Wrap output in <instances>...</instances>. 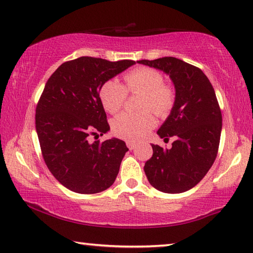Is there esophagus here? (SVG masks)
I'll list each match as a JSON object with an SVG mask.
<instances>
[{
    "label": "esophagus",
    "instance_id": "obj_1",
    "mask_svg": "<svg viewBox=\"0 0 253 253\" xmlns=\"http://www.w3.org/2000/svg\"><path fill=\"white\" fill-rule=\"evenodd\" d=\"M127 147H128V148H129L130 150H132V149L136 148V144H135L134 141H127Z\"/></svg>",
    "mask_w": 253,
    "mask_h": 253
}]
</instances>
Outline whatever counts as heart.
Here are the masks:
<instances>
[{"label":"heart","mask_w":253,"mask_h":253,"mask_svg":"<svg viewBox=\"0 0 253 253\" xmlns=\"http://www.w3.org/2000/svg\"><path fill=\"white\" fill-rule=\"evenodd\" d=\"M126 87L116 80H109L100 87L99 97L104 108L116 113L123 107L130 93H141L140 113H122L114 118V134L123 139L136 141L145 136L155 125V117L149 109L158 114H167L174 102V93L170 86L164 84V77L158 71L150 67H138L124 77Z\"/></svg>","instance_id":"1"}]
</instances>
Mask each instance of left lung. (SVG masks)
<instances>
[{
    "instance_id": "1",
    "label": "left lung",
    "mask_w": 253,
    "mask_h": 253,
    "mask_svg": "<svg viewBox=\"0 0 253 253\" xmlns=\"http://www.w3.org/2000/svg\"><path fill=\"white\" fill-rule=\"evenodd\" d=\"M138 64L164 72L174 86L173 106L157 131L160 138L174 141L170 149L151 145L153 157L144 170L157 190L181 194L206 176L217 157L222 116L214 89L203 71L176 57Z\"/></svg>"
}]
</instances>
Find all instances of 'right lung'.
Here are the masks:
<instances>
[{"instance_id":"add662e5","label":"right lung","mask_w":253,"mask_h":253,"mask_svg":"<svg viewBox=\"0 0 253 253\" xmlns=\"http://www.w3.org/2000/svg\"><path fill=\"white\" fill-rule=\"evenodd\" d=\"M135 61L109 62L82 56L63 63L49 77L36 107L35 126L47 168L57 181L77 194L111 187L128 148L118 138L89 137L109 131L100 87Z\"/></svg>"}]
</instances>
